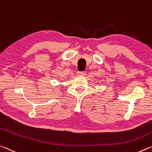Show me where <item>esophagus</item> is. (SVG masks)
Wrapping results in <instances>:
<instances>
[{
	"label": "esophagus",
	"mask_w": 152,
	"mask_h": 152,
	"mask_svg": "<svg viewBox=\"0 0 152 152\" xmlns=\"http://www.w3.org/2000/svg\"><path fill=\"white\" fill-rule=\"evenodd\" d=\"M78 76H86V72H77Z\"/></svg>",
	"instance_id": "34e87169"
}]
</instances>
